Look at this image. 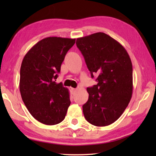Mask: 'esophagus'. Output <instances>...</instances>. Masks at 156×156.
Here are the masks:
<instances>
[{
  "instance_id": "obj_1",
  "label": "esophagus",
  "mask_w": 156,
  "mask_h": 156,
  "mask_svg": "<svg viewBox=\"0 0 156 156\" xmlns=\"http://www.w3.org/2000/svg\"><path fill=\"white\" fill-rule=\"evenodd\" d=\"M69 89H70V91H71V92H72V94H74V92L76 91V89H74V88L70 87Z\"/></svg>"
}]
</instances>
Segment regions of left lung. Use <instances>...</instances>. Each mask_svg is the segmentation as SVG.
Listing matches in <instances>:
<instances>
[{
	"label": "left lung",
	"mask_w": 156,
	"mask_h": 156,
	"mask_svg": "<svg viewBox=\"0 0 156 156\" xmlns=\"http://www.w3.org/2000/svg\"><path fill=\"white\" fill-rule=\"evenodd\" d=\"M76 45L83 55L91 78L97 84L87 89L89 99L83 105L85 119L97 126L117 120L130 102L133 93V68L122 44L102 32L78 38Z\"/></svg>",
	"instance_id": "1"
}]
</instances>
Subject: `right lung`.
<instances>
[{
  "label": "right lung",
  "instance_id": "1",
  "mask_svg": "<svg viewBox=\"0 0 156 156\" xmlns=\"http://www.w3.org/2000/svg\"><path fill=\"white\" fill-rule=\"evenodd\" d=\"M75 41L60 37L45 38L31 47L23 60L21 97L31 115L44 125L61 122L71 104L68 89L56 80L65 55Z\"/></svg>",
  "mask_w": 156,
  "mask_h": 156
}]
</instances>
